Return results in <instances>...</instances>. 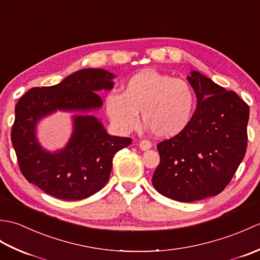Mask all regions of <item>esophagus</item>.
I'll use <instances>...</instances> for the list:
<instances>
[{"label":"esophagus","instance_id":"1","mask_svg":"<svg viewBox=\"0 0 260 260\" xmlns=\"http://www.w3.org/2000/svg\"><path fill=\"white\" fill-rule=\"evenodd\" d=\"M140 148L142 151H147L150 150V148L152 147V143L150 141H146V140H143L140 142Z\"/></svg>","mask_w":260,"mask_h":260}]
</instances>
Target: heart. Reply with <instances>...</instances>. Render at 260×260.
I'll list each match as a JSON object with an SVG mask.
<instances>
[{
	"label": "heart",
	"instance_id": "obj_1",
	"mask_svg": "<svg viewBox=\"0 0 260 260\" xmlns=\"http://www.w3.org/2000/svg\"><path fill=\"white\" fill-rule=\"evenodd\" d=\"M106 113L120 133H129L142 119L161 139L182 133L193 117L196 96L185 80L145 69L125 82L123 93L113 90L105 99Z\"/></svg>",
	"mask_w": 260,
	"mask_h": 260
}]
</instances>
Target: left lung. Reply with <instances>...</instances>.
I'll return each instance as SVG.
<instances>
[{
	"label": "left lung",
	"instance_id": "left-lung-1",
	"mask_svg": "<svg viewBox=\"0 0 260 260\" xmlns=\"http://www.w3.org/2000/svg\"><path fill=\"white\" fill-rule=\"evenodd\" d=\"M197 96L189 126L157 144L159 164L152 183L180 202L219 194L233 179L247 147L249 106L197 70L186 77Z\"/></svg>",
	"mask_w": 260,
	"mask_h": 260
}]
</instances>
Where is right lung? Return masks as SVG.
Listing matches in <instances>:
<instances>
[{
	"label": "right lung",
	"instance_id": "right-lung-1",
	"mask_svg": "<svg viewBox=\"0 0 260 260\" xmlns=\"http://www.w3.org/2000/svg\"><path fill=\"white\" fill-rule=\"evenodd\" d=\"M115 77L105 69H81L54 86L32 88L20 98L11 140L30 183L68 201L95 194L107 183L114 155L132 140L108 134L90 113L103 106L97 92L112 90ZM58 110L74 113L73 133L64 148L52 152L38 142L36 128L39 121Z\"/></svg>",
	"mask_w": 260,
	"mask_h": 260
}]
</instances>
